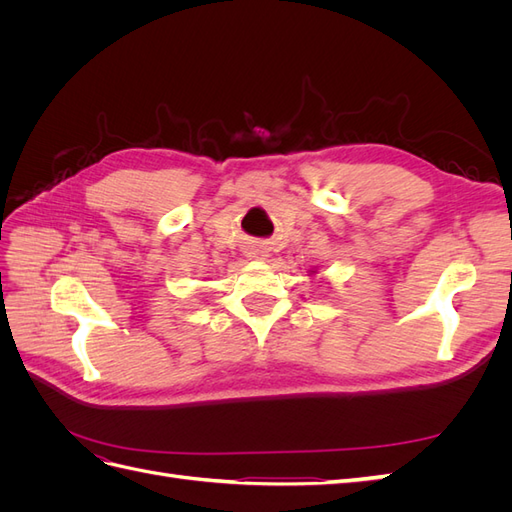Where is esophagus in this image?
Masks as SVG:
<instances>
[{
  "label": "esophagus",
  "instance_id": "esophagus-1",
  "mask_svg": "<svg viewBox=\"0 0 512 512\" xmlns=\"http://www.w3.org/2000/svg\"><path fill=\"white\" fill-rule=\"evenodd\" d=\"M245 254L250 256V258H265V256H267L265 250H262L260 245H247V247H245Z\"/></svg>",
  "mask_w": 512,
  "mask_h": 512
}]
</instances>
